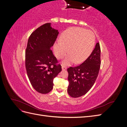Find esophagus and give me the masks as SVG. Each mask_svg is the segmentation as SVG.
<instances>
[{"mask_svg": "<svg viewBox=\"0 0 127 127\" xmlns=\"http://www.w3.org/2000/svg\"><path fill=\"white\" fill-rule=\"evenodd\" d=\"M61 68H62V69L63 70H66L67 69V67L66 66H64V65H62V66H61Z\"/></svg>", "mask_w": 127, "mask_h": 127, "instance_id": "34e87169", "label": "esophagus"}]
</instances>
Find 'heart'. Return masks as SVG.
<instances>
[{"mask_svg":"<svg viewBox=\"0 0 127 127\" xmlns=\"http://www.w3.org/2000/svg\"><path fill=\"white\" fill-rule=\"evenodd\" d=\"M59 42L53 45V51L58 59L64 58L62 64L64 66L75 62L80 64L90 56L94 49L95 36L90 31L81 28H72L63 32L60 36Z\"/></svg>","mask_w":127,"mask_h":127,"instance_id":"obj_1","label":"heart"}]
</instances>
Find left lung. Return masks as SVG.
<instances>
[{
  "mask_svg": "<svg viewBox=\"0 0 127 127\" xmlns=\"http://www.w3.org/2000/svg\"><path fill=\"white\" fill-rule=\"evenodd\" d=\"M100 46L97 43L91 55L83 64L67 69L69 82L67 92L71 97L82 96L93 86L100 68Z\"/></svg>",
  "mask_w": 127,
  "mask_h": 127,
  "instance_id": "8db88e82",
  "label": "left lung"
}]
</instances>
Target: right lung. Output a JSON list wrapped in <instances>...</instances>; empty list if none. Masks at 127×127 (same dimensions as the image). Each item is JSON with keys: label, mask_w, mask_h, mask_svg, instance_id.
Here are the masks:
<instances>
[{"label": "right lung", "mask_w": 127, "mask_h": 127, "mask_svg": "<svg viewBox=\"0 0 127 127\" xmlns=\"http://www.w3.org/2000/svg\"><path fill=\"white\" fill-rule=\"evenodd\" d=\"M51 23L40 26L31 34L25 52V66L34 89L47 94L53 88V80L61 71L60 64L50 48L58 35Z\"/></svg>", "instance_id": "1"}]
</instances>
